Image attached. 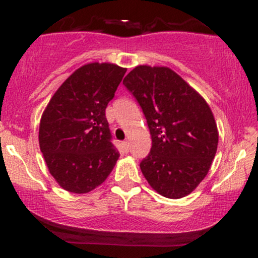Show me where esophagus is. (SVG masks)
<instances>
[{"mask_svg":"<svg viewBox=\"0 0 258 258\" xmlns=\"http://www.w3.org/2000/svg\"><path fill=\"white\" fill-rule=\"evenodd\" d=\"M122 147H123V150H125V152L127 153V152H128V150H130V143H128V142H123V143H122Z\"/></svg>","mask_w":258,"mask_h":258,"instance_id":"obj_1","label":"esophagus"}]
</instances>
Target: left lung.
Returning a JSON list of instances; mask_svg holds the SVG:
<instances>
[{"instance_id":"1","label":"left lung","mask_w":258,"mask_h":258,"mask_svg":"<svg viewBox=\"0 0 258 258\" xmlns=\"http://www.w3.org/2000/svg\"><path fill=\"white\" fill-rule=\"evenodd\" d=\"M142 108L152 149L141 161L150 185L170 199L190 194L205 178L218 144L205 99L168 68L139 65L123 79Z\"/></svg>"}]
</instances>
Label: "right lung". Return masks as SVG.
<instances>
[{
	"label": "right lung",
	"instance_id": "right-lung-1",
	"mask_svg": "<svg viewBox=\"0 0 258 258\" xmlns=\"http://www.w3.org/2000/svg\"><path fill=\"white\" fill-rule=\"evenodd\" d=\"M125 68L91 63L64 81L43 111L40 149L58 184L84 194L102 184L120 154L105 116Z\"/></svg>",
	"mask_w": 258,
	"mask_h": 258
}]
</instances>
